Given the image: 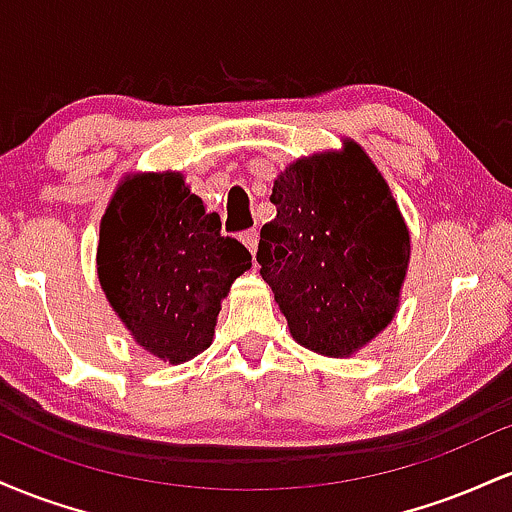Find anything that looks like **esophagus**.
<instances>
[{
	"label": "esophagus",
	"instance_id": "34e87169",
	"mask_svg": "<svg viewBox=\"0 0 512 512\" xmlns=\"http://www.w3.org/2000/svg\"><path fill=\"white\" fill-rule=\"evenodd\" d=\"M240 240H243V245L252 252V257H255L257 252V243H260V236H257V231H245L243 236H240Z\"/></svg>",
	"mask_w": 512,
	"mask_h": 512
}]
</instances>
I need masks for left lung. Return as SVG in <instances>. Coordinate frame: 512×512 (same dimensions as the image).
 I'll return each instance as SVG.
<instances>
[{"instance_id":"8db88e82","label":"left lung","mask_w":512,"mask_h":512,"mask_svg":"<svg viewBox=\"0 0 512 512\" xmlns=\"http://www.w3.org/2000/svg\"><path fill=\"white\" fill-rule=\"evenodd\" d=\"M276 219L257 262L291 337L320 356L349 358L399 310L411 238L383 173L354 139L301 156L276 175Z\"/></svg>"}]
</instances>
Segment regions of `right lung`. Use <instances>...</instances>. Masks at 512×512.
I'll list each match as a JSON object with an SVG mask.
<instances>
[{
	"instance_id": "obj_1",
	"label": "right lung",
	"mask_w": 512,
	"mask_h": 512,
	"mask_svg": "<svg viewBox=\"0 0 512 512\" xmlns=\"http://www.w3.org/2000/svg\"><path fill=\"white\" fill-rule=\"evenodd\" d=\"M96 267L110 308L142 349L161 361H190L214 342L231 284L252 267L236 238L221 236L178 170L132 173L101 219Z\"/></svg>"
}]
</instances>
